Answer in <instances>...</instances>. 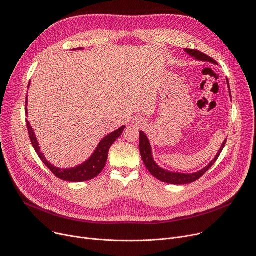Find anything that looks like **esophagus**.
Wrapping results in <instances>:
<instances>
[{
  "mask_svg": "<svg viewBox=\"0 0 256 256\" xmlns=\"http://www.w3.org/2000/svg\"><path fill=\"white\" fill-rule=\"evenodd\" d=\"M142 124H144V122H140V120H136V126H142Z\"/></svg>",
  "mask_w": 256,
  "mask_h": 256,
  "instance_id": "esophagus-1",
  "label": "esophagus"
}]
</instances>
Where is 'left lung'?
I'll list each match as a JSON object with an SVG mask.
<instances>
[{
  "label": "left lung",
  "instance_id": "left-lung-1",
  "mask_svg": "<svg viewBox=\"0 0 256 256\" xmlns=\"http://www.w3.org/2000/svg\"><path fill=\"white\" fill-rule=\"evenodd\" d=\"M184 52L190 56L192 58L198 60H202V62H208L212 64H216L218 62L212 60V58H210L208 56L196 50H188L184 48ZM227 84H228V89H229V94L231 97V91H230V85L227 79ZM227 138L224 140L221 148L218 149L216 155L214 157V159L202 169L196 171V172H192V173H181V172H174V171H170L167 169H164L162 167H160L154 157H153V150H152V146L150 142L149 138L147 136L142 130L140 132V153L142 159V162L144 163L146 167L149 170V172L156 177L158 180L162 181V182H166V184H192V182L198 180L200 176H202L216 161V159L220 156L221 152L223 151L225 144H226Z\"/></svg>",
  "mask_w": 256,
  "mask_h": 256
}]
</instances>
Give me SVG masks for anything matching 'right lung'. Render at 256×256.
Listing matches in <instances>:
<instances>
[{"label": "right lung", "instance_id": "add662e5", "mask_svg": "<svg viewBox=\"0 0 256 256\" xmlns=\"http://www.w3.org/2000/svg\"><path fill=\"white\" fill-rule=\"evenodd\" d=\"M83 50L84 48H74L72 50ZM28 87H30V82L28 84ZM27 105H28V95L26 97V107H25V114L28 116ZM26 124H27V128H28V132H29V136H30L32 146H33L34 150L36 151V153H38V157L42 159V161L46 164V166L56 176H58L62 180L70 181V182L87 181V180H91L94 177L98 176L106 164L109 148L112 147V144L116 140V138H118L122 136L124 130L126 128V126H122L120 128H118L116 130L105 136L99 142L96 149L91 154V156L87 160H85L83 163L76 165L74 167H70V168H60V167H56L54 164H52L50 161H48L46 157L44 156V153L40 149L38 140L36 138V134L34 132V130L31 126L30 122L28 120H26Z\"/></svg>", "mask_w": 256, "mask_h": 256}]
</instances>
